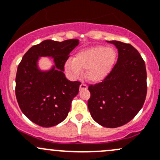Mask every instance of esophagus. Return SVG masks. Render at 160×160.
<instances>
[{
    "mask_svg": "<svg viewBox=\"0 0 160 160\" xmlns=\"http://www.w3.org/2000/svg\"><path fill=\"white\" fill-rule=\"evenodd\" d=\"M80 89L82 90V89H88V85L85 84L84 83H82L81 84H80Z\"/></svg>",
    "mask_w": 160,
    "mask_h": 160,
    "instance_id": "esophagus-1",
    "label": "esophagus"
}]
</instances>
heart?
Masks as SVG:
<instances>
[{"mask_svg":"<svg viewBox=\"0 0 160 160\" xmlns=\"http://www.w3.org/2000/svg\"><path fill=\"white\" fill-rule=\"evenodd\" d=\"M116 53L111 47L93 46L79 51L73 60H68L66 70L73 77L86 70V77L92 82H100L108 75L114 66Z\"/></svg>","mask_w":160,"mask_h":160,"instance_id":"heart-1","label":"heart"}]
</instances>
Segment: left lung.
<instances>
[{"mask_svg":"<svg viewBox=\"0 0 160 160\" xmlns=\"http://www.w3.org/2000/svg\"><path fill=\"white\" fill-rule=\"evenodd\" d=\"M118 49V59L101 83L90 85L88 109L94 121L108 128L130 122L144 105L147 94L145 64L130 44L108 41Z\"/></svg>","mask_w":160,"mask_h":160,"instance_id":"1","label":"left lung"}]
</instances>
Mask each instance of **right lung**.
Wrapping results in <instances>:
<instances>
[{
	"label": "right lung",
	"instance_id": "add662e5",
	"mask_svg": "<svg viewBox=\"0 0 160 160\" xmlns=\"http://www.w3.org/2000/svg\"><path fill=\"white\" fill-rule=\"evenodd\" d=\"M79 44L77 39L62 42L46 40L27 51L18 66L15 95L23 114L43 128L62 122L79 92L80 82L70 81L64 74V65ZM41 57H51L55 65L49 71L38 67Z\"/></svg>",
	"mask_w": 160,
	"mask_h": 160
}]
</instances>
